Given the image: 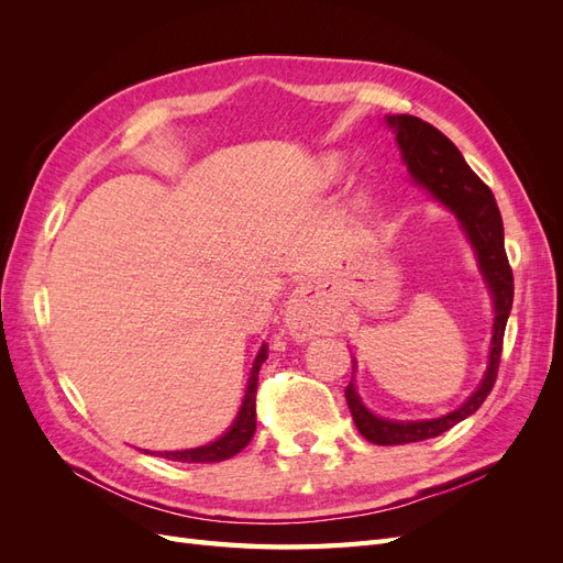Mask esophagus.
I'll use <instances>...</instances> for the list:
<instances>
[{"mask_svg": "<svg viewBox=\"0 0 563 563\" xmlns=\"http://www.w3.org/2000/svg\"><path fill=\"white\" fill-rule=\"evenodd\" d=\"M333 317L327 308L317 302V288L310 282H302L296 286L286 302V327L296 340H310L329 331Z\"/></svg>", "mask_w": 563, "mask_h": 563, "instance_id": "obj_1", "label": "esophagus"}]
</instances>
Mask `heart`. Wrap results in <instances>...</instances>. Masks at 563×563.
Segmentation results:
<instances>
[{"label":"heart","instance_id":"obj_1","mask_svg":"<svg viewBox=\"0 0 563 563\" xmlns=\"http://www.w3.org/2000/svg\"><path fill=\"white\" fill-rule=\"evenodd\" d=\"M345 172H347V164L338 155V152H327V155L317 157V162L312 164L308 174V183H305V195L314 197L331 190V187L345 176ZM364 211H366V195L362 190H354L345 199V216L360 218Z\"/></svg>","mask_w":563,"mask_h":563}]
</instances>
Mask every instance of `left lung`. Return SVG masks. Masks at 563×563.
I'll return each instance as SVG.
<instances>
[{"mask_svg":"<svg viewBox=\"0 0 563 563\" xmlns=\"http://www.w3.org/2000/svg\"><path fill=\"white\" fill-rule=\"evenodd\" d=\"M385 124L395 133L401 162L406 172L411 174L413 185L428 192L439 207H444L449 213L455 216L460 232L465 234L467 244L472 246L476 267H479V275L486 284L493 308V327L484 376L463 404L439 418L395 420L373 413L362 401L360 391H356V360H352V380L345 389V399L356 430L371 444L395 446L444 434L453 424L470 418L484 404L498 376L503 335L515 298V279L507 263L505 230L496 197H493V192L479 180V176L467 166L460 150L439 129L422 122L418 117L385 114Z\"/></svg>","mask_w":563,"mask_h":563,"instance_id":"left-lung-1","label":"left lung"}]
</instances>
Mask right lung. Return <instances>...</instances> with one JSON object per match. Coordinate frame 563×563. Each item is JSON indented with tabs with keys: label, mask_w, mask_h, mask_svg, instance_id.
Returning a JSON list of instances; mask_svg holds the SVG:
<instances>
[{
	"label": "right lung",
	"mask_w": 563,
	"mask_h": 563,
	"mask_svg": "<svg viewBox=\"0 0 563 563\" xmlns=\"http://www.w3.org/2000/svg\"><path fill=\"white\" fill-rule=\"evenodd\" d=\"M267 360V347L265 343L261 345L258 354H255L249 380H246V389L244 397L240 404V411H236L234 420L230 422V428L216 437L213 441L203 446H195V449H180V451H145L152 455H162L166 460H176V463H220V460H228L232 455L240 453L255 432V391H258V373L263 362Z\"/></svg>",
	"instance_id": "obj_1"
}]
</instances>
